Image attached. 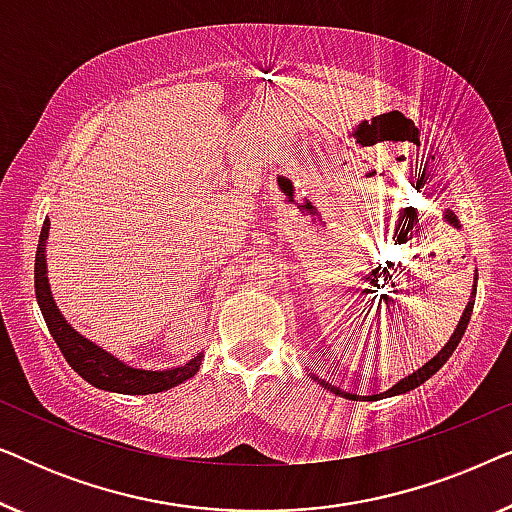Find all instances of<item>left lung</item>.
<instances>
[{"label":"left lung","instance_id":"obj_1","mask_svg":"<svg viewBox=\"0 0 512 512\" xmlns=\"http://www.w3.org/2000/svg\"><path fill=\"white\" fill-rule=\"evenodd\" d=\"M475 291H478V270H475V277H473V293H471V298H468V303H466V310H464V314H461L459 324H457V328H454L452 338L447 340V345H445L443 349H440V352H438L436 356H433L431 361H426L422 368H417L415 373H412V375L403 377L401 382H396L394 387L387 389V391H382V394H373V396H356V394H349V391H342L340 387H333L331 382L321 380V377H317V375H314V373H310V377H312V380L317 382V384H321V387H324V389L333 391L335 396L349 398V401H359V398H368V401H380V398H389V396H398V394H408V391L417 389L419 384H424L426 380H429L431 375H436L438 370L445 366L447 359H450L454 349H457V345H459L461 338H464V333H466V326H468V321H471V312H473V303H475Z\"/></svg>","mask_w":512,"mask_h":512}]
</instances>
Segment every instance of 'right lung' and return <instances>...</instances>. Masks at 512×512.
Masks as SVG:
<instances>
[{
    "instance_id": "1",
    "label": "right lung",
    "mask_w": 512,
    "mask_h": 512,
    "mask_svg": "<svg viewBox=\"0 0 512 512\" xmlns=\"http://www.w3.org/2000/svg\"><path fill=\"white\" fill-rule=\"evenodd\" d=\"M51 221H44L39 235L37 258H34V291H37V303L44 314V321L51 331L53 340L58 342L62 356H65L69 366L79 373L83 380L93 384L97 389L114 391V394L128 396H144L167 391L177 384L191 380L202 366V354L193 356L184 366L165 368V370H146L135 368L130 363L116 359L107 349L95 345L86 335H81L69 321L62 317V312L55 305L51 284H48V268H46V240Z\"/></svg>"
}]
</instances>
